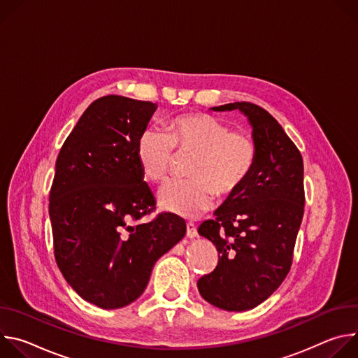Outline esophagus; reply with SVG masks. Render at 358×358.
<instances>
[{
	"mask_svg": "<svg viewBox=\"0 0 358 358\" xmlns=\"http://www.w3.org/2000/svg\"><path fill=\"white\" fill-rule=\"evenodd\" d=\"M196 235H198L196 227H195L192 222H188V224H187V236L192 239V238H196Z\"/></svg>",
	"mask_w": 358,
	"mask_h": 358,
	"instance_id": "34e87169",
	"label": "esophagus"
}]
</instances>
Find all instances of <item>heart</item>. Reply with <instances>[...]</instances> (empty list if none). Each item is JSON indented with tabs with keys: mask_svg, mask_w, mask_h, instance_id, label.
<instances>
[{
	"mask_svg": "<svg viewBox=\"0 0 358 358\" xmlns=\"http://www.w3.org/2000/svg\"><path fill=\"white\" fill-rule=\"evenodd\" d=\"M136 152L143 174L152 182L167 180L177 155L192 156L187 169L191 178L170 181L159 192L163 208L192 218L210 208L214 194L228 198L243 185L257 163L258 143L248 130L189 113L171 120L169 131L144 129Z\"/></svg>",
	"mask_w": 358,
	"mask_h": 358,
	"instance_id": "1",
	"label": "heart"
}]
</instances>
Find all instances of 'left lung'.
<instances>
[{"instance_id": "1", "label": "left lung", "mask_w": 358, "mask_h": 358, "mask_svg": "<svg viewBox=\"0 0 358 358\" xmlns=\"http://www.w3.org/2000/svg\"><path fill=\"white\" fill-rule=\"evenodd\" d=\"M239 109L258 143V159L243 185L222 203L215 220L198 232L218 250L215 269L198 279L201 296L228 312L265 301L287 276L304 213L303 159L278 120L264 108L235 101L214 108Z\"/></svg>"}]
</instances>
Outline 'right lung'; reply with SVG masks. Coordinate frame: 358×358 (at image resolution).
Masks as SVG:
<instances>
[{"label":"right lung","instance_id":"obj_1","mask_svg":"<svg viewBox=\"0 0 358 358\" xmlns=\"http://www.w3.org/2000/svg\"><path fill=\"white\" fill-rule=\"evenodd\" d=\"M156 105L96 99L66 137L49 191L55 261L86 301L120 309L144 292L155 264L185 235V221L156 211L143 181L137 138Z\"/></svg>","mask_w":358,"mask_h":358}]
</instances>
